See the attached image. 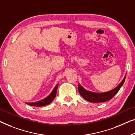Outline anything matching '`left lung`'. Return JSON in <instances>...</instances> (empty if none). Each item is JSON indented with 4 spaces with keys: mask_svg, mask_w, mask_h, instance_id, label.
Masks as SVG:
<instances>
[{
    "mask_svg": "<svg viewBox=\"0 0 135 135\" xmlns=\"http://www.w3.org/2000/svg\"><path fill=\"white\" fill-rule=\"evenodd\" d=\"M126 78V74H125L124 79L119 83V84L114 89H112L111 90L105 92H93L91 91L87 90L85 89L81 84H78V91L79 94L83 97L84 99L87 101L92 102V103H101V102H105L111 99L115 94L118 92L119 89L121 88L122 85L124 84Z\"/></svg>",
    "mask_w": 135,
    "mask_h": 135,
    "instance_id": "left-lung-1",
    "label": "left lung"
}]
</instances>
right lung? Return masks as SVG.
<instances>
[{
    "mask_svg": "<svg viewBox=\"0 0 135 135\" xmlns=\"http://www.w3.org/2000/svg\"><path fill=\"white\" fill-rule=\"evenodd\" d=\"M58 86H59V84H57L56 86H55L54 89H53V90H52V92H51V94H49L48 96H47L46 98H45L42 100H39V101H37L35 102H30V103H29V102H26V103L30 106H37V107H38V106H43L48 105V104L51 103V102L53 101V100L54 99V98L56 97Z\"/></svg>",
    "mask_w": 135,
    "mask_h": 135,
    "instance_id": "right-lung-1",
    "label": "right lung"
}]
</instances>
